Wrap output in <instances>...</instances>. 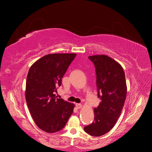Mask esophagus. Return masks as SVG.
<instances>
[{"mask_svg":"<svg viewBox=\"0 0 152 152\" xmlns=\"http://www.w3.org/2000/svg\"><path fill=\"white\" fill-rule=\"evenodd\" d=\"M75 106H76L77 108H78V109H80V108H81L82 107V105L81 104H80V103H76Z\"/></svg>","mask_w":152,"mask_h":152,"instance_id":"34e87169","label":"esophagus"}]
</instances>
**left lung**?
Returning <instances> with one entry per match:
<instances>
[{"label":"left lung","instance_id":"obj_1","mask_svg":"<svg viewBox=\"0 0 152 152\" xmlns=\"http://www.w3.org/2000/svg\"><path fill=\"white\" fill-rule=\"evenodd\" d=\"M89 59L96 68L101 103L94 108V121L84 129L91 136H101L112 129L121 115L127 94L125 73L120 64L106 55H94Z\"/></svg>","mask_w":152,"mask_h":152}]
</instances>
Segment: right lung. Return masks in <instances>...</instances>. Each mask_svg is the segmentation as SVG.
I'll return each instance as SVG.
<instances>
[{
  "label": "right lung",
  "instance_id": "right-lung-1",
  "mask_svg": "<svg viewBox=\"0 0 152 152\" xmlns=\"http://www.w3.org/2000/svg\"><path fill=\"white\" fill-rule=\"evenodd\" d=\"M76 54H49L32 65L26 77L25 98L36 125L54 133L61 130L72 115L74 104L57 98L55 93Z\"/></svg>",
  "mask_w": 152,
  "mask_h": 152
}]
</instances>
